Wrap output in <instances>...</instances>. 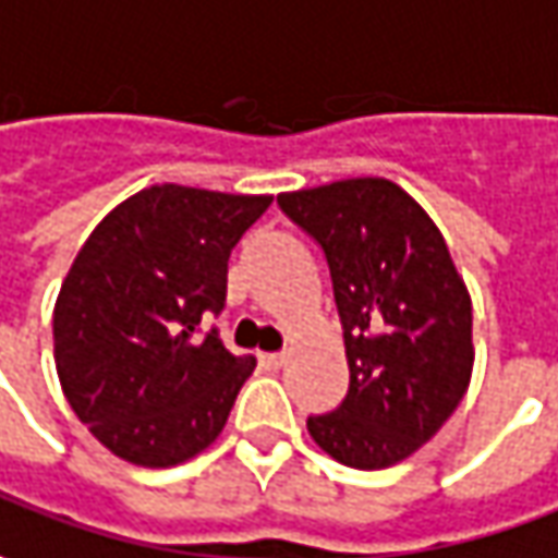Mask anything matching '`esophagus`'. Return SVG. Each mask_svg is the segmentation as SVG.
Instances as JSON below:
<instances>
[{"mask_svg": "<svg viewBox=\"0 0 558 558\" xmlns=\"http://www.w3.org/2000/svg\"><path fill=\"white\" fill-rule=\"evenodd\" d=\"M258 362H262L265 368H280V365L287 362V352H258Z\"/></svg>", "mask_w": 558, "mask_h": 558, "instance_id": "34e87169", "label": "esophagus"}]
</instances>
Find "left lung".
I'll use <instances>...</instances> for the list:
<instances>
[{
    "label": "left lung",
    "mask_w": 558,
    "mask_h": 558,
    "mask_svg": "<svg viewBox=\"0 0 558 558\" xmlns=\"http://www.w3.org/2000/svg\"><path fill=\"white\" fill-rule=\"evenodd\" d=\"M278 206L325 250L350 362L347 400L312 415L308 434L350 469H390L447 424L472 384L469 287L400 183L347 178L280 193Z\"/></svg>",
    "instance_id": "left-lung-1"
}]
</instances>
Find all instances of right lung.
Masks as SVG:
<instances>
[{
	"instance_id": "obj_1",
	"label": "right lung",
	"mask_w": 558,
	"mask_h": 558,
	"mask_svg": "<svg viewBox=\"0 0 558 558\" xmlns=\"http://www.w3.org/2000/svg\"><path fill=\"white\" fill-rule=\"evenodd\" d=\"M275 196L146 186L93 228L61 280L52 340L61 393L111 456L168 469L218 440L253 355H231L208 312L228 258Z\"/></svg>"
}]
</instances>
